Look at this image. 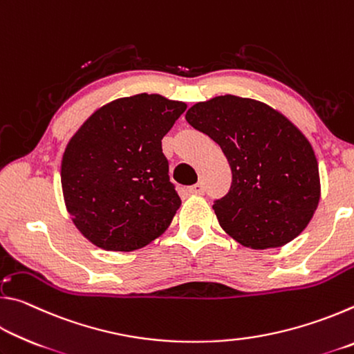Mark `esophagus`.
<instances>
[{
    "label": "esophagus",
    "mask_w": 354,
    "mask_h": 354,
    "mask_svg": "<svg viewBox=\"0 0 354 354\" xmlns=\"http://www.w3.org/2000/svg\"><path fill=\"white\" fill-rule=\"evenodd\" d=\"M189 192L192 195H203V194H205V185H203L201 183H196L194 185H190Z\"/></svg>",
    "instance_id": "esophagus-1"
}]
</instances>
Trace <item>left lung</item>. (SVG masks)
I'll return each mask as SVG.
<instances>
[{"label":"left lung","mask_w":354,"mask_h":354,"mask_svg":"<svg viewBox=\"0 0 354 354\" xmlns=\"http://www.w3.org/2000/svg\"><path fill=\"white\" fill-rule=\"evenodd\" d=\"M190 127L218 143L231 189L214 201L218 223L243 247H283L313 218L320 200L314 149L290 120L261 101L225 95L196 103Z\"/></svg>","instance_id":"left-lung-1"}]
</instances>
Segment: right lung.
<instances>
[{
	"label": "right lung",
	"mask_w": 354,
	"mask_h": 354,
	"mask_svg": "<svg viewBox=\"0 0 354 354\" xmlns=\"http://www.w3.org/2000/svg\"><path fill=\"white\" fill-rule=\"evenodd\" d=\"M185 107L156 93L118 98L71 137L61 167L64 200L93 245L134 251L170 226L181 198L170 183L162 139Z\"/></svg>",
	"instance_id": "obj_1"
}]
</instances>
